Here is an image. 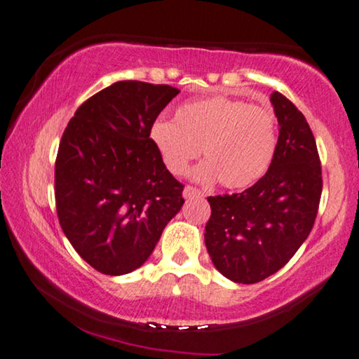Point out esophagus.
I'll list each match as a JSON object with an SVG mask.
<instances>
[{"label": "esophagus", "instance_id": "34e87169", "mask_svg": "<svg viewBox=\"0 0 359 359\" xmlns=\"http://www.w3.org/2000/svg\"><path fill=\"white\" fill-rule=\"evenodd\" d=\"M202 196H204V192H201L199 189L192 188V186H186L184 191H183L184 199H191V197H202Z\"/></svg>", "mask_w": 359, "mask_h": 359}]
</instances>
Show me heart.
<instances>
[{"label":"heart","mask_w":359,"mask_h":359,"mask_svg":"<svg viewBox=\"0 0 359 359\" xmlns=\"http://www.w3.org/2000/svg\"><path fill=\"white\" fill-rule=\"evenodd\" d=\"M149 137L173 175H184L202 149L205 162L194 178L241 189L267 173L277 150V124L269 108L215 95L183 103L175 119L157 118Z\"/></svg>","instance_id":"obj_1"}]
</instances>
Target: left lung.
<instances>
[{
	"label": "left lung",
	"instance_id": "obj_1",
	"mask_svg": "<svg viewBox=\"0 0 359 359\" xmlns=\"http://www.w3.org/2000/svg\"><path fill=\"white\" fill-rule=\"evenodd\" d=\"M278 141L267 173L241 194L210 196L205 246L215 269L236 283L278 272L313 230L322 194L318 145L303 113L270 95Z\"/></svg>",
	"mask_w": 359,
	"mask_h": 359
}]
</instances>
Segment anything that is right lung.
<instances>
[{
	"label": "right lung",
	"instance_id": "add662e5",
	"mask_svg": "<svg viewBox=\"0 0 359 359\" xmlns=\"http://www.w3.org/2000/svg\"><path fill=\"white\" fill-rule=\"evenodd\" d=\"M180 90L119 81L77 108L55 165L60 225L77 254L105 275L142 266L184 204L149 137Z\"/></svg>",
	"mask_w": 359,
	"mask_h": 359
}]
</instances>
